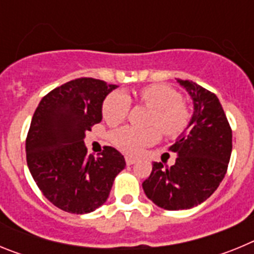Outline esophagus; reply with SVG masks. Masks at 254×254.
Returning a JSON list of instances; mask_svg holds the SVG:
<instances>
[{"mask_svg": "<svg viewBox=\"0 0 254 254\" xmlns=\"http://www.w3.org/2000/svg\"><path fill=\"white\" fill-rule=\"evenodd\" d=\"M126 163H127V165H132V164L136 163V160H134L133 158H129V156H126Z\"/></svg>", "mask_w": 254, "mask_h": 254, "instance_id": "esophagus-1", "label": "esophagus"}]
</instances>
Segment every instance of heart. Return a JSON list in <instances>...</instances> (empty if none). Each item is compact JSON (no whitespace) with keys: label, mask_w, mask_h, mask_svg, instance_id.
Wrapping results in <instances>:
<instances>
[{"label":"heart","mask_w":254,"mask_h":254,"mask_svg":"<svg viewBox=\"0 0 254 254\" xmlns=\"http://www.w3.org/2000/svg\"><path fill=\"white\" fill-rule=\"evenodd\" d=\"M141 103L152 111L150 125L158 126L167 136H177L185 131L190 122V112L181 102V95L165 85H150L138 93ZM131 108V99L123 91H114L103 104V117L108 123L117 125L125 120ZM160 137L158 128L141 129L122 127L112 132L111 140L127 154H138L143 147L152 145Z\"/></svg>","instance_id":"obj_1"}]
</instances>
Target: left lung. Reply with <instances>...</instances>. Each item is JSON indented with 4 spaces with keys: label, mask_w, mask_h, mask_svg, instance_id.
Returning a JSON list of instances; mask_svg holds the SVG:
<instances>
[{
    "label": "left lung",
    "mask_w": 254,
    "mask_h": 254,
    "mask_svg": "<svg viewBox=\"0 0 254 254\" xmlns=\"http://www.w3.org/2000/svg\"><path fill=\"white\" fill-rule=\"evenodd\" d=\"M177 81L193 102V114L169 151L176 152L174 165L164 169L152 164L142 183L147 198L164 210H187L202 203L224 179L232 155V128L214 93L190 80Z\"/></svg>",
    "instance_id": "obj_1"
}]
</instances>
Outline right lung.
<instances>
[{"label": "right lung", "instance_id": "obj_1", "mask_svg": "<svg viewBox=\"0 0 254 254\" xmlns=\"http://www.w3.org/2000/svg\"><path fill=\"white\" fill-rule=\"evenodd\" d=\"M117 87L96 78H76L53 89L35 109L26 163L44 197L66 212L89 214L100 207L125 169L118 150L105 146L94 158L84 143L85 132L102 121L105 96Z\"/></svg>", "mask_w": 254, "mask_h": 254}]
</instances>
